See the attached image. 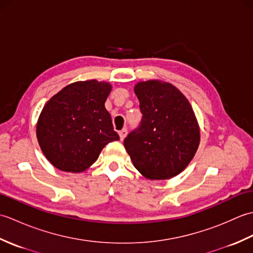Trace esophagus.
I'll list each match as a JSON object with an SVG mask.
<instances>
[{"label": "esophagus", "mask_w": 253, "mask_h": 253, "mask_svg": "<svg viewBox=\"0 0 253 253\" xmlns=\"http://www.w3.org/2000/svg\"><path fill=\"white\" fill-rule=\"evenodd\" d=\"M118 135H120L121 140H124V139H125V137L127 136V129H126V128H123L122 130H120V132H118Z\"/></svg>", "instance_id": "34e87169"}]
</instances>
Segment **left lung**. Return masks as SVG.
<instances>
[{"instance_id": "1", "label": "left lung", "mask_w": 253, "mask_h": 253, "mask_svg": "<svg viewBox=\"0 0 253 253\" xmlns=\"http://www.w3.org/2000/svg\"><path fill=\"white\" fill-rule=\"evenodd\" d=\"M142 120L124 140L132 164L151 180L184 170L200 142V128L186 96L175 85L148 80L135 85Z\"/></svg>"}]
</instances>
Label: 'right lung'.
I'll list each match as a JSON object with an SVG mask.
<instances>
[{"label":"right lung","instance_id":"1","mask_svg":"<svg viewBox=\"0 0 253 253\" xmlns=\"http://www.w3.org/2000/svg\"><path fill=\"white\" fill-rule=\"evenodd\" d=\"M111 90L109 83L77 82L46 102L37 123V138L53 166L80 173L98 160L107 143L120 139L104 105Z\"/></svg>","mask_w":253,"mask_h":253}]
</instances>
